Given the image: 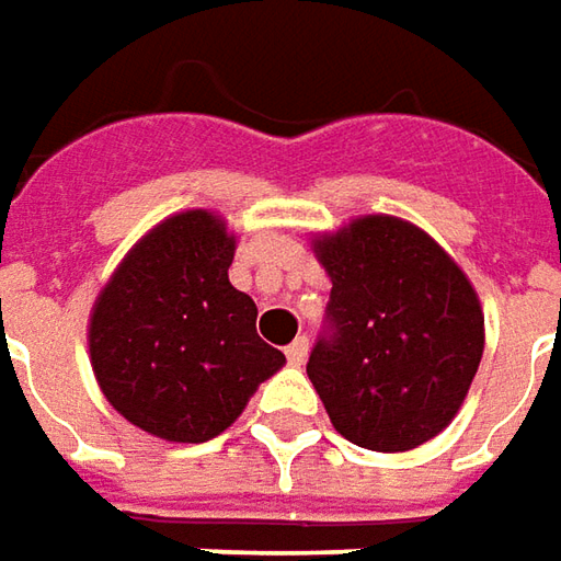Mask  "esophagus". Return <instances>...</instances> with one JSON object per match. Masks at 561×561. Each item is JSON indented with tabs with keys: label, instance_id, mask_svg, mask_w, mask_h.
<instances>
[{
	"label": "esophagus",
	"instance_id": "34e87169",
	"mask_svg": "<svg viewBox=\"0 0 561 561\" xmlns=\"http://www.w3.org/2000/svg\"><path fill=\"white\" fill-rule=\"evenodd\" d=\"M307 353H310V341H307V337H297L295 344H288V350H285V356H288L291 365H304V362H307Z\"/></svg>",
	"mask_w": 561,
	"mask_h": 561
}]
</instances>
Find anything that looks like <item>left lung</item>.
<instances>
[{"label":"left lung","instance_id":"1","mask_svg":"<svg viewBox=\"0 0 561 561\" xmlns=\"http://www.w3.org/2000/svg\"><path fill=\"white\" fill-rule=\"evenodd\" d=\"M331 276L307 375L334 430L359 448L411 451L451 424L485 350L463 270L421 227L365 215L316 236Z\"/></svg>","mask_w":561,"mask_h":561}]
</instances>
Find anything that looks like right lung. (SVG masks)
Wrapping results in <instances>:
<instances>
[{
    "instance_id": "add662e5",
    "label": "right lung",
    "mask_w": 561,
    "mask_h": 561,
    "mask_svg": "<svg viewBox=\"0 0 561 561\" xmlns=\"http://www.w3.org/2000/svg\"><path fill=\"white\" fill-rule=\"evenodd\" d=\"M236 236L205 208L152 227L94 300L89 350L106 402L165 442H208L282 368L227 270Z\"/></svg>"
}]
</instances>
